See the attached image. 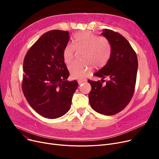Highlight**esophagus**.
Listing matches in <instances>:
<instances>
[{
	"instance_id": "obj_1",
	"label": "esophagus",
	"mask_w": 159,
	"mask_h": 159,
	"mask_svg": "<svg viewBox=\"0 0 159 159\" xmlns=\"http://www.w3.org/2000/svg\"><path fill=\"white\" fill-rule=\"evenodd\" d=\"M86 80H82V79H80V80H78V83H79V85H80V84H82V83H84V82H85Z\"/></svg>"
}]
</instances>
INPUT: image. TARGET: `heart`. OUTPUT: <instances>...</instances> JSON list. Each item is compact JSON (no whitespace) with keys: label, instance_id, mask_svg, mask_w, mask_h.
I'll use <instances>...</instances> for the list:
<instances>
[{"label":"heart","instance_id":"heart-1","mask_svg":"<svg viewBox=\"0 0 159 159\" xmlns=\"http://www.w3.org/2000/svg\"><path fill=\"white\" fill-rule=\"evenodd\" d=\"M75 50L84 52L81 58L83 61L74 62L69 66L71 77L81 79L86 77L92 70L104 67L110 57V44L106 39L100 38L93 33L84 31L79 33L74 38V44L68 43L63 52L64 61L70 64L74 58Z\"/></svg>","mask_w":159,"mask_h":159}]
</instances>
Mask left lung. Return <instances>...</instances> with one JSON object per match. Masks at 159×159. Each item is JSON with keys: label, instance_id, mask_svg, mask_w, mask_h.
Segmentation results:
<instances>
[{"label": "left lung", "instance_id": "obj_1", "mask_svg": "<svg viewBox=\"0 0 159 159\" xmlns=\"http://www.w3.org/2000/svg\"><path fill=\"white\" fill-rule=\"evenodd\" d=\"M101 35L109 42L111 55L107 64L94 75L109 80L105 85L100 80H88L91 86L88 97L93 110L113 115L124 109L134 93L138 60L129 42L119 33L104 29Z\"/></svg>", "mask_w": 159, "mask_h": 159}]
</instances>
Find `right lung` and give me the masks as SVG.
Returning a JSON list of instances; mask_svg holds the SVG:
<instances>
[{
    "label": "right lung",
    "mask_w": 159,
    "mask_h": 159,
    "mask_svg": "<svg viewBox=\"0 0 159 159\" xmlns=\"http://www.w3.org/2000/svg\"><path fill=\"white\" fill-rule=\"evenodd\" d=\"M69 40L67 31H48L31 47L24 60V95L33 109L48 119L61 117L69 111L78 87L77 80H67L70 73L63 52Z\"/></svg>",
    "instance_id": "1"
}]
</instances>
